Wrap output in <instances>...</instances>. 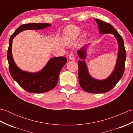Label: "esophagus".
<instances>
[{"mask_svg":"<svg viewBox=\"0 0 133 133\" xmlns=\"http://www.w3.org/2000/svg\"><path fill=\"white\" fill-rule=\"evenodd\" d=\"M69 59L71 61H74L75 60V56H74V54L73 53H71L70 54V55L69 56Z\"/></svg>","mask_w":133,"mask_h":133,"instance_id":"34e87169","label":"esophagus"}]
</instances>
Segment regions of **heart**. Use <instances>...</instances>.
Instances as JSON below:
<instances>
[{
  "mask_svg": "<svg viewBox=\"0 0 133 133\" xmlns=\"http://www.w3.org/2000/svg\"><path fill=\"white\" fill-rule=\"evenodd\" d=\"M81 32V28L75 26H70L64 30L63 41L66 44H71L79 36Z\"/></svg>",
  "mask_w": 133,
  "mask_h": 133,
  "instance_id": "obj_1",
  "label": "heart"
}]
</instances>
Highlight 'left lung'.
<instances>
[{
  "instance_id": "1",
  "label": "left lung",
  "mask_w": 133,
  "mask_h": 133,
  "mask_svg": "<svg viewBox=\"0 0 133 133\" xmlns=\"http://www.w3.org/2000/svg\"><path fill=\"white\" fill-rule=\"evenodd\" d=\"M98 24L101 34H111L116 38L118 44V57L115 69L111 74L104 80H98L90 75L86 62L87 46H84L77 51L82 61H78V78L80 86L84 91L90 93H104L111 90L122 77L125 71L126 52L122 36L110 24L98 19H95ZM84 60V61L83 60Z\"/></svg>"
}]
</instances>
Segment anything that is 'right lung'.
<instances>
[{"label":"right lung","mask_w":133,"mask_h":133,"mask_svg":"<svg viewBox=\"0 0 133 133\" xmlns=\"http://www.w3.org/2000/svg\"><path fill=\"white\" fill-rule=\"evenodd\" d=\"M51 26L49 23H29L22 24L17 29L9 40L7 56L11 77L22 88L31 93L49 91L56 86L61 70L67 62L64 56L51 58L41 71L32 73L23 71L16 66L12 55V42L15 36L26 30H42Z\"/></svg>","instance_id":"add662e5"}]
</instances>
